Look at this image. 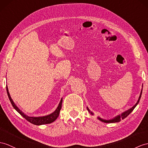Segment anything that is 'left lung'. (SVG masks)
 I'll return each instance as SVG.
<instances>
[{
	"mask_svg": "<svg viewBox=\"0 0 148 148\" xmlns=\"http://www.w3.org/2000/svg\"><path fill=\"white\" fill-rule=\"evenodd\" d=\"M143 86V85L142 86V89H141V91H140V95H139V99H138V102H137L136 103L135 105H134V106H133L132 107L130 108V109L127 110L126 111L123 112L121 113V114L117 115V116L114 117V118L110 119H102V118L100 117H97V119H99V121H102V122H105V123H115V122H118L121 121V119H125L126 117H127V116H129V115L132 112V110L134 109V108H135V107L137 106V105H138V103H139V100H140V97H141V95H142ZM86 109H87L88 111L89 112V113L91 115H92V116H93V114H93V113L92 112L88 109V107H86Z\"/></svg>",
	"mask_w": 148,
	"mask_h": 148,
	"instance_id": "8db88e82",
	"label": "left lung"
}]
</instances>
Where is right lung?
Instances as JSON below:
<instances>
[{"mask_svg":"<svg viewBox=\"0 0 148 148\" xmlns=\"http://www.w3.org/2000/svg\"><path fill=\"white\" fill-rule=\"evenodd\" d=\"M6 90L7 93H8V95L9 99V100L10 103H11L12 107L14 108L18 113L20 114L21 116H22L24 119L28 121L31 122V124H33L34 125H44V124H51L52 122H53L55 121H56L58 117L59 116L60 114V112L61 109H62V101H63V98L61 99L60 102L56 110L53 112V113L46 115V116H38V117H31V116H28L26 114H24L22 110H21L16 105L15 103L12 100L11 97L10 95V93L9 92V90L8 86L6 85Z\"/></svg>","mask_w":148,"mask_h":148,"instance_id":"right-lung-1","label":"right lung"}]
</instances>
